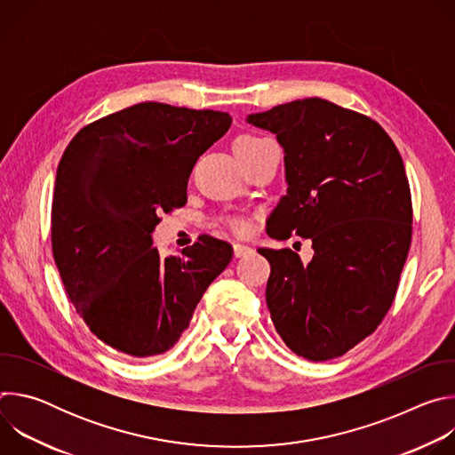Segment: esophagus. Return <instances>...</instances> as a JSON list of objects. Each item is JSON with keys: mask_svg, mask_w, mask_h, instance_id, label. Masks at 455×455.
Returning a JSON list of instances; mask_svg holds the SVG:
<instances>
[{"mask_svg": "<svg viewBox=\"0 0 455 455\" xmlns=\"http://www.w3.org/2000/svg\"><path fill=\"white\" fill-rule=\"evenodd\" d=\"M251 253V248L248 244H241V243H234V255L235 257H244Z\"/></svg>", "mask_w": 455, "mask_h": 455, "instance_id": "esophagus-1", "label": "esophagus"}]
</instances>
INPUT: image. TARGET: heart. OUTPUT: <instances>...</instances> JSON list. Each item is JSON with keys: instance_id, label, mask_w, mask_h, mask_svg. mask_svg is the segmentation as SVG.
<instances>
[{"instance_id": "b5f03b06", "label": "heart", "mask_w": 455, "mask_h": 455, "mask_svg": "<svg viewBox=\"0 0 455 455\" xmlns=\"http://www.w3.org/2000/svg\"><path fill=\"white\" fill-rule=\"evenodd\" d=\"M261 142H265V140L259 139V137H253V135H244V137H239V139L235 140L234 149L253 148V146L261 144ZM228 225H230V228H232L234 232H237V234H244V232L248 230V223H246L243 218H230V220H228Z\"/></svg>"}]
</instances>
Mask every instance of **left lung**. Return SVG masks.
<instances>
[{
  "label": "left lung",
  "mask_w": 455,
  "mask_h": 455,
  "mask_svg": "<svg viewBox=\"0 0 455 455\" xmlns=\"http://www.w3.org/2000/svg\"><path fill=\"white\" fill-rule=\"evenodd\" d=\"M246 122L277 137L286 196L267 221L270 237L311 239L313 259L259 248L272 267L267 304L299 356H342L391 307L412 235L403 160L383 127L318 97L293 100Z\"/></svg>",
  "instance_id": "8db88e82"
}]
</instances>
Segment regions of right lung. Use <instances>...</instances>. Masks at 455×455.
I'll return each mask as SVG.
<instances>
[{
  "instance_id": "right-lung-1",
  "label": "right lung",
  "mask_w": 455,
  "mask_h": 455,
  "mask_svg": "<svg viewBox=\"0 0 455 455\" xmlns=\"http://www.w3.org/2000/svg\"><path fill=\"white\" fill-rule=\"evenodd\" d=\"M232 116L140 102L83 127L64 151L52 202V250L68 299L104 344L132 358L169 351L232 246L211 235L162 257L158 214L187 202L196 160Z\"/></svg>"
}]
</instances>
